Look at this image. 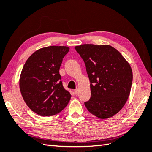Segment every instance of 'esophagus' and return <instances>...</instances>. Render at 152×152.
I'll use <instances>...</instances> for the list:
<instances>
[{
    "mask_svg": "<svg viewBox=\"0 0 152 152\" xmlns=\"http://www.w3.org/2000/svg\"><path fill=\"white\" fill-rule=\"evenodd\" d=\"M78 91H79L78 89H76V90H74V93H75V94H78Z\"/></svg>",
    "mask_w": 152,
    "mask_h": 152,
    "instance_id": "obj_1",
    "label": "esophagus"
}]
</instances>
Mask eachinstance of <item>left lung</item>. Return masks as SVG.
Returning <instances> with one entry per match:
<instances>
[{"label":"left lung","instance_id":"obj_1","mask_svg":"<svg viewBox=\"0 0 152 152\" xmlns=\"http://www.w3.org/2000/svg\"><path fill=\"white\" fill-rule=\"evenodd\" d=\"M75 49L84 61L90 82L91 97L84 103L86 107L99 118L112 117L129 97L132 83L129 63L109 45L84 44Z\"/></svg>","mask_w":152,"mask_h":152}]
</instances>
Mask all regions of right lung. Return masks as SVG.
Here are the masks:
<instances>
[{"label":"right lung","mask_w":152,"mask_h":152,"mask_svg":"<svg viewBox=\"0 0 152 152\" xmlns=\"http://www.w3.org/2000/svg\"><path fill=\"white\" fill-rule=\"evenodd\" d=\"M69 51L66 46H49L34 52L26 61L20 77V90L32 111L49 117L62 111L70 99L65 90L59 69Z\"/></svg>","instance_id":"add662e5"}]
</instances>
